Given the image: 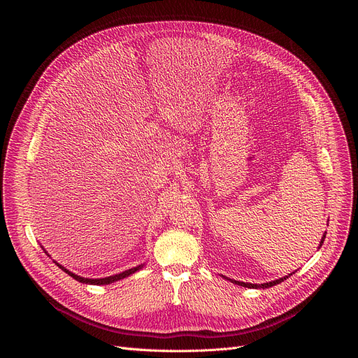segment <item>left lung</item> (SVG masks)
Listing matches in <instances>:
<instances>
[{
  "mask_svg": "<svg viewBox=\"0 0 358 358\" xmlns=\"http://www.w3.org/2000/svg\"><path fill=\"white\" fill-rule=\"evenodd\" d=\"M324 241H325V235H324V238L321 239V245L324 243ZM319 245V247H321ZM293 274V273H292ZM292 274H289V275H292ZM289 275H286V277H283V278H278V280H274V281H270V283H264V285H251V283H243V281H236V280H231L232 283H235V285H239V286H243V287H250V289H267V287H271V286H275V285H278V283H281V281L283 280H286V278H289Z\"/></svg>",
  "mask_w": 358,
  "mask_h": 358,
  "instance_id": "obj_1",
  "label": "left lung"
}]
</instances>
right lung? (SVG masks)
Segmentation results:
<instances>
[{"instance_id":"obj_1","label":"right lung","mask_w":358,"mask_h":358,"mask_svg":"<svg viewBox=\"0 0 358 358\" xmlns=\"http://www.w3.org/2000/svg\"><path fill=\"white\" fill-rule=\"evenodd\" d=\"M58 267H59V268H62L65 273H68L72 278H75L77 281H80V283H85V285H97V286H100V285H110V283H115V281H117V280H122V278H124V277H127V275H130V274H134V273H136L142 266L135 267V268H130V270H126V271H123V273H120V274H116V275L106 277V278H84V277H80V275H77V274H73V273L68 271L66 268H64V267H62V266H59V264H58Z\"/></svg>"}]
</instances>
